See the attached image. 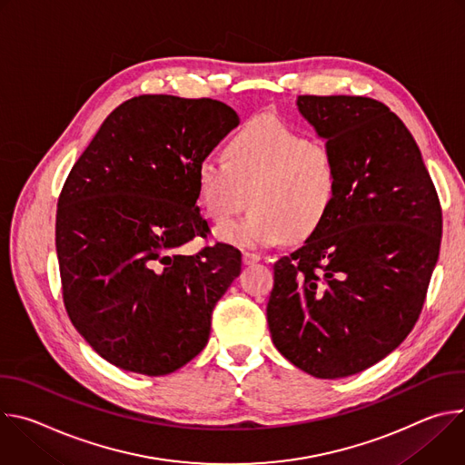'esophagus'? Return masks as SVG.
Listing matches in <instances>:
<instances>
[{"instance_id": "obj_1", "label": "esophagus", "mask_w": 465, "mask_h": 465, "mask_svg": "<svg viewBox=\"0 0 465 465\" xmlns=\"http://www.w3.org/2000/svg\"><path fill=\"white\" fill-rule=\"evenodd\" d=\"M261 259V255L257 252H242V261L244 264H253Z\"/></svg>"}]
</instances>
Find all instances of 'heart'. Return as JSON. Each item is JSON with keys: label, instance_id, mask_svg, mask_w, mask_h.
Instances as JSON below:
<instances>
[{"label": "heart", "instance_id": "1", "mask_svg": "<svg viewBox=\"0 0 465 465\" xmlns=\"http://www.w3.org/2000/svg\"><path fill=\"white\" fill-rule=\"evenodd\" d=\"M339 182L333 149L272 115L248 121L228 142L224 160L206 158L196 169L201 206L217 224L239 215L250 193V215L217 232L239 246L307 239L333 208Z\"/></svg>", "mask_w": 465, "mask_h": 465}]
</instances>
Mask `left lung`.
<instances>
[{"label":"left lung","mask_w":465,"mask_h":465,"mask_svg":"<svg viewBox=\"0 0 465 465\" xmlns=\"http://www.w3.org/2000/svg\"><path fill=\"white\" fill-rule=\"evenodd\" d=\"M333 149L339 194L305 244L274 262L267 318L274 346L318 379L359 373L416 325L441 242V206L421 153L370 97L300 95Z\"/></svg>","instance_id":"1"}]
</instances>
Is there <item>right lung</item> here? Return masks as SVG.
Masks as SVG:
<instances>
[{"instance_id": "obj_1", "label": "right lung", "mask_w": 465, "mask_h": 465, "mask_svg": "<svg viewBox=\"0 0 465 465\" xmlns=\"http://www.w3.org/2000/svg\"><path fill=\"white\" fill-rule=\"evenodd\" d=\"M237 124L235 110L215 99L132 97L65 178L54 228L64 305L114 366L167 375L208 344L241 252L226 242L176 250L210 233L196 208V169Z\"/></svg>"}]
</instances>
